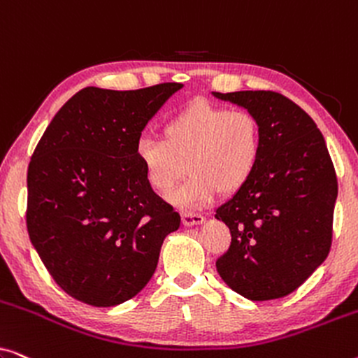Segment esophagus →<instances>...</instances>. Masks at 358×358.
I'll return each mask as SVG.
<instances>
[{
	"label": "esophagus",
	"mask_w": 358,
	"mask_h": 358,
	"mask_svg": "<svg viewBox=\"0 0 358 358\" xmlns=\"http://www.w3.org/2000/svg\"><path fill=\"white\" fill-rule=\"evenodd\" d=\"M205 222V218L202 215L199 213H189V212H184L182 213V223L185 227H194V224H202Z\"/></svg>",
	"instance_id": "obj_1"
}]
</instances>
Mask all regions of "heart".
<instances>
[{
	"label": "heart",
	"mask_w": 358,
	"mask_h": 358,
	"mask_svg": "<svg viewBox=\"0 0 358 358\" xmlns=\"http://www.w3.org/2000/svg\"><path fill=\"white\" fill-rule=\"evenodd\" d=\"M163 135L138 138L135 158L148 184L163 195L189 168L187 182L171 195V202L184 210L203 208L220 192L244 187L261 158V127L248 110L195 101L166 122Z\"/></svg>",
	"instance_id": "heart-1"
}]
</instances>
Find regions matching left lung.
Returning a JSON list of instances; mask_svg holds the SVG:
<instances>
[{"mask_svg": "<svg viewBox=\"0 0 358 358\" xmlns=\"http://www.w3.org/2000/svg\"><path fill=\"white\" fill-rule=\"evenodd\" d=\"M256 117L262 150L246 185L217 208L231 244L217 261L223 282L252 301L295 292L324 262L337 178L310 115L273 91L212 92Z\"/></svg>", "mask_w": 358, "mask_h": 358, "instance_id": "left-lung-1", "label": "left lung"}]
</instances>
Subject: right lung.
<instances>
[{"label": "right lung", "instance_id": "add662e5", "mask_svg": "<svg viewBox=\"0 0 358 358\" xmlns=\"http://www.w3.org/2000/svg\"><path fill=\"white\" fill-rule=\"evenodd\" d=\"M180 83L85 87L57 112L27 169V231L57 285L92 306L145 288L180 215L135 158L141 131Z\"/></svg>", "mask_w": 358, "mask_h": 358}]
</instances>
